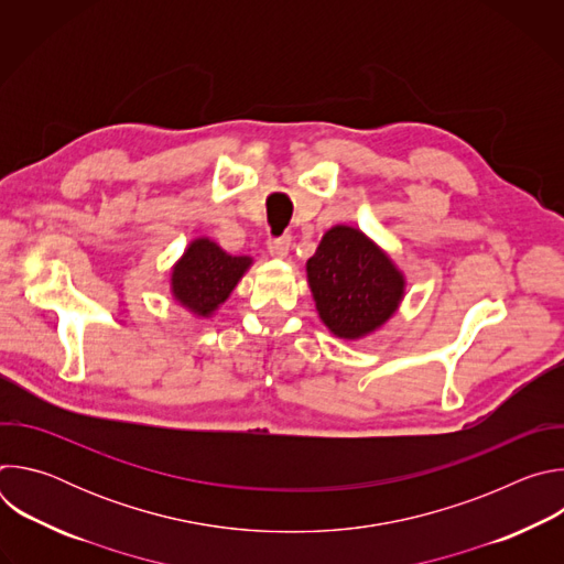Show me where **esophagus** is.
<instances>
[{"instance_id":"obj_1","label":"esophagus","mask_w":564,"mask_h":564,"mask_svg":"<svg viewBox=\"0 0 564 564\" xmlns=\"http://www.w3.org/2000/svg\"><path fill=\"white\" fill-rule=\"evenodd\" d=\"M290 246H292V238H290V236L270 238V240H268V252H270L274 259H285L288 252H290Z\"/></svg>"}]
</instances>
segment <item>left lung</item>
I'll return each mask as SVG.
<instances>
[{"label": "left lung", "mask_w": 564, "mask_h": 564, "mask_svg": "<svg viewBox=\"0 0 564 564\" xmlns=\"http://www.w3.org/2000/svg\"><path fill=\"white\" fill-rule=\"evenodd\" d=\"M318 318L339 339L379 330L406 294V279L361 229L330 227L305 263Z\"/></svg>", "instance_id": "obj_1"}]
</instances>
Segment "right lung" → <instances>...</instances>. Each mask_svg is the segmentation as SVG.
<instances>
[{
    "label": "right lung",
    "mask_w": 564,
    "mask_h": 564,
    "mask_svg": "<svg viewBox=\"0 0 564 564\" xmlns=\"http://www.w3.org/2000/svg\"><path fill=\"white\" fill-rule=\"evenodd\" d=\"M250 265L252 257H231L212 238H194L172 268V296L196 316L209 318L229 299Z\"/></svg>",
    "instance_id": "right-lung-1"
}]
</instances>
